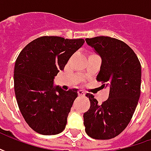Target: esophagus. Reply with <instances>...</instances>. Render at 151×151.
I'll return each mask as SVG.
<instances>
[{
  "label": "esophagus",
  "mask_w": 151,
  "mask_h": 151,
  "mask_svg": "<svg viewBox=\"0 0 151 151\" xmlns=\"http://www.w3.org/2000/svg\"><path fill=\"white\" fill-rule=\"evenodd\" d=\"M78 95L79 96H85V92L81 90L78 91Z\"/></svg>",
  "instance_id": "obj_1"
}]
</instances>
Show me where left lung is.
<instances>
[{
  "instance_id": "1",
  "label": "left lung",
  "mask_w": 151,
  "mask_h": 151,
  "mask_svg": "<svg viewBox=\"0 0 151 151\" xmlns=\"http://www.w3.org/2000/svg\"><path fill=\"white\" fill-rule=\"evenodd\" d=\"M101 65L96 81L109 86L107 100L101 105L87 93L91 107L83 115L86 133L96 139L118 136L129 124L140 96L141 65L130 47L117 38L100 36L86 38Z\"/></svg>"
}]
</instances>
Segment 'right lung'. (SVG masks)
<instances>
[{
    "label": "right lung",
    "mask_w": 151,
    "mask_h": 151,
    "mask_svg": "<svg viewBox=\"0 0 151 151\" xmlns=\"http://www.w3.org/2000/svg\"><path fill=\"white\" fill-rule=\"evenodd\" d=\"M84 43L82 38L43 36L26 45L18 55L15 95L27 124L38 134L54 135L65 129L77 89L62 90L53 85L54 79Z\"/></svg>",
    "instance_id": "add662e5"
}]
</instances>
